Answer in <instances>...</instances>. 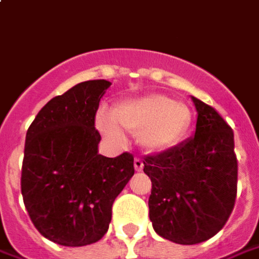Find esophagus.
I'll use <instances>...</instances> for the list:
<instances>
[{
	"instance_id": "1",
	"label": "esophagus",
	"mask_w": 259,
	"mask_h": 259,
	"mask_svg": "<svg viewBox=\"0 0 259 259\" xmlns=\"http://www.w3.org/2000/svg\"><path fill=\"white\" fill-rule=\"evenodd\" d=\"M134 168H135V171H142L144 162H142L141 158H135V159H134Z\"/></svg>"
}]
</instances>
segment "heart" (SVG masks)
Here are the masks:
<instances>
[{
    "instance_id": "1",
    "label": "heart",
    "mask_w": 259,
    "mask_h": 259,
    "mask_svg": "<svg viewBox=\"0 0 259 259\" xmlns=\"http://www.w3.org/2000/svg\"><path fill=\"white\" fill-rule=\"evenodd\" d=\"M111 119L100 115L97 125L102 135L121 144L124 134H137L138 142L147 152H162L185 138L192 122L191 109L164 94H150L118 102L111 109Z\"/></svg>"
}]
</instances>
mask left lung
Instances as JSON below:
<instances>
[{"label": "left lung", "instance_id": "8db88e82", "mask_svg": "<svg viewBox=\"0 0 259 259\" xmlns=\"http://www.w3.org/2000/svg\"><path fill=\"white\" fill-rule=\"evenodd\" d=\"M194 137L144 158L152 182L148 206L158 235L182 245L204 242L223 230L237 198L234 133L212 107L192 97Z\"/></svg>", "mask_w": 259, "mask_h": 259}]
</instances>
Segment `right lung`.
<instances>
[{
    "label": "right lung",
    "mask_w": 259,
    "mask_h": 259,
    "mask_svg": "<svg viewBox=\"0 0 259 259\" xmlns=\"http://www.w3.org/2000/svg\"><path fill=\"white\" fill-rule=\"evenodd\" d=\"M111 82H79L48 101L25 137L21 192L39 234L64 247L90 245L108 231L112 204L134 175L133 154H98L95 114Z\"/></svg>",
    "instance_id": "1"
}]
</instances>
